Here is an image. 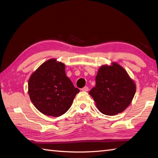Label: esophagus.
Listing matches in <instances>:
<instances>
[{"instance_id": "obj_1", "label": "esophagus", "mask_w": 158, "mask_h": 158, "mask_svg": "<svg viewBox=\"0 0 158 158\" xmlns=\"http://www.w3.org/2000/svg\"><path fill=\"white\" fill-rule=\"evenodd\" d=\"M81 90H82V91H84V92H88V87L85 86L84 88H83L81 89Z\"/></svg>"}]
</instances>
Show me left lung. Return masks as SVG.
<instances>
[{
  "label": "left lung",
  "instance_id": "left-lung-1",
  "mask_svg": "<svg viewBox=\"0 0 158 158\" xmlns=\"http://www.w3.org/2000/svg\"><path fill=\"white\" fill-rule=\"evenodd\" d=\"M136 92V84L126 70L116 62L100 67L96 77V86L89 94L97 108L106 115L123 112Z\"/></svg>",
  "mask_w": 158,
  "mask_h": 158
}]
</instances>
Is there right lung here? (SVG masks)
Here are the masks:
<instances>
[{
    "instance_id": "add662e5",
    "label": "right lung",
    "mask_w": 158,
    "mask_h": 158,
    "mask_svg": "<svg viewBox=\"0 0 158 158\" xmlns=\"http://www.w3.org/2000/svg\"><path fill=\"white\" fill-rule=\"evenodd\" d=\"M78 88L66 76L65 64L50 59L30 77L28 94L33 105L45 115L58 117L71 106Z\"/></svg>"
}]
</instances>
